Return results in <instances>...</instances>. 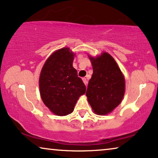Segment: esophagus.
<instances>
[{"label":"esophagus","mask_w":158,"mask_h":158,"mask_svg":"<svg viewBox=\"0 0 158 158\" xmlns=\"http://www.w3.org/2000/svg\"><path fill=\"white\" fill-rule=\"evenodd\" d=\"M83 83H85V85H88V81H87V79L85 78V77H83Z\"/></svg>","instance_id":"34e87169"}]
</instances>
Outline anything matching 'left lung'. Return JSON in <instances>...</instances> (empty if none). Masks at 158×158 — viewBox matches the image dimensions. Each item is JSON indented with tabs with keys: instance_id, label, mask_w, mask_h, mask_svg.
Segmentation results:
<instances>
[{
	"instance_id": "1",
	"label": "left lung",
	"mask_w": 158,
	"mask_h": 158,
	"mask_svg": "<svg viewBox=\"0 0 158 158\" xmlns=\"http://www.w3.org/2000/svg\"><path fill=\"white\" fill-rule=\"evenodd\" d=\"M93 75L88 82L86 96L95 113L105 115L113 111L122 101L125 81L118 64L109 54L89 57Z\"/></svg>"
}]
</instances>
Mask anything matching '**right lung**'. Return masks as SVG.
<instances>
[{"mask_svg":"<svg viewBox=\"0 0 158 158\" xmlns=\"http://www.w3.org/2000/svg\"><path fill=\"white\" fill-rule=\"evenodd\" d=\"M73 54L62 48L49 57L40 77V95L43 102L57 116L72 113L77 99L85 93L86 87L73 67Z\"/></svg>","mask_w":158,"mask_h":158,"instance_id":"1","label":"right lung"}]
</instances>
